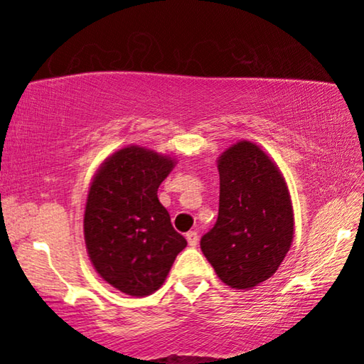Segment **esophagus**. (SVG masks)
Masks as SVG:
<instances>
[{"label": "esophagus", "mask_w": 364, "mask_h": 364, "mask_svg": "<svg viewBox=\"0 0 364 364\" xmlns=\"http://www.w3.org/2000/svg\"><path fill=\"white\" fill-rule=\"evenodd\" d=\"M186 239H188V244L191 245V247H196L197 242H199V234H197L196 231H189V232H186Z\"/></svg>", "instance_id": "obj_1"}]
</instances>
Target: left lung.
I'll use <instances>...</instances> for the list:
<instances>
[{"mask_svg": "<svg viewBox=\"0 0 364 364\" xmlns=\"http://www.w3.org/2000/svg\"><path fill=\"white\" fill-rule=\"evenodd\" d=\"M217 165L218 218L200 249L226 286L249 291L271 278L291 249V194L278 165L250 141L228 147Z\"/></svg>", "mask_w": 364, "mask_h": 364, "instance_id": "8db88e82", "label": "left lung"}]
</instances>
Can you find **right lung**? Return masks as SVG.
<instances>
[{"label": "right lung", "mask_w": 364, "mask_h": 364, "mask_svg": "<svg viewBox=\"0 0 364 364\" xmlns=\"http://www.w3.org/2000/svg\"><path fill=\"white\" fill-rule=\"evenodd\" d=\"M175 164L170 156L127 146L104 160L91 181L83 218L86 252L96 273L127 295L156 292L188 244L157 197Z\"/></svg>", "instance_id": "obj_1"}]
</instances>
